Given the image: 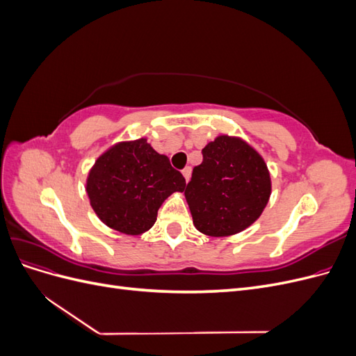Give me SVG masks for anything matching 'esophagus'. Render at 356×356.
I'll list each match as a JSON object with an SVG mask.
<instances>
[{
    "instance_id": "obj_1",
    "label": "esophagus",
    "mask_w": 356,
    "mask_h": 356,
    "mask_svg": "<svg viewBox=\"0 0 356 356\" xmlns=\"http://www.w3.org/2000/svg\"><path fill=\"white\" fill-rule=\"evenodd\" d=\"M182 177H184L186 182L190 181V177H191V168L190 166H187L184 170H182Z\"/></svg>"
}]
</instances>
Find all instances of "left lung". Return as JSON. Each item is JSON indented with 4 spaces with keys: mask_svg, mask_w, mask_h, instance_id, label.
Returning a JSON list of instances; mask_svg holds the SVG:
<instances>
[{
    "mask_svg": "<svg viewBox=\"0 0 356 356\" xmlns=\"http://www.w3.org/2000/svg\"><path fill=\"white\" fill-rule=\"evenodd\" d=\"M186 200L195 227L224 238L252 225L272 195V178L263 156L241 136L218 135L202 149Z\"/></svg>",
    "mask_w": 356,
    "mask_h": 356,
    "instance_id": "8db88e82",
    "label": "left lung"
}]
</instances>
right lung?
<instances>
[{
  "instance_id": "obj_1",
  "label": "right lung",
  "mask_w": 356,
  "mask_h": 356,
  "mask_svg": "<svg viewBox=\"0 0 356 356\" xmlns=\"http://www.w3.org/2000/svg\"><path fill=\"white\" fill-rule=\"evenodd\" d=\"M186 179L147 138L120 141L95 160L86 179L90 207L115 232L139 236L153 227L157 211Z\"/></svg>"
}]
</instances>
